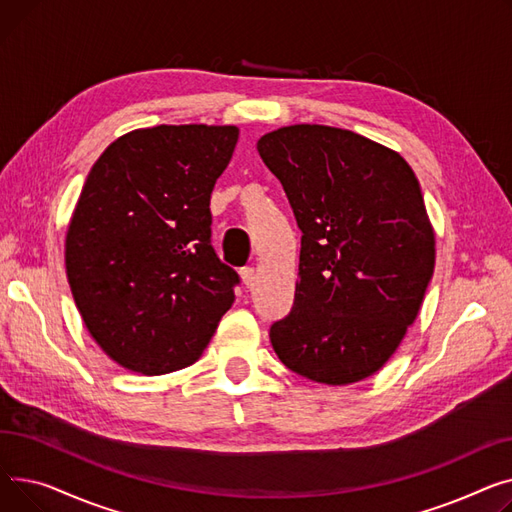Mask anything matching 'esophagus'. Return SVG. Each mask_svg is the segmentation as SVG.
<instances>
[{
	"label": "esophagus",
	"instance_id": "esophagus-1",
	"mask_svg": "<svg viewBox=\"0 0 512 512\" xmlns=\"http://www.w3.org/2000/svg\"><path fill=\"white\" fill-rule=\"evenodd\" d=\"M239 277H242V281H244L246 287H250V285L254 283V268H250V266L242 268V270H239Z\"/></svg>",
	"mask_w": 512,
	"mask_h": 512
}]
</instances>
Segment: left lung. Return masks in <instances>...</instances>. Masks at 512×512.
Listing matches in <instances>:
<instances>
[{
	"instance_id": "obj_1",
	"label": "left lung",
	"mask_w": 512,
	"mask_h": 512,
	"mask_svg": "<svg viewBox=\"0 0 512 512\" xmlns=\"http://www.w3.org/2000/svg\"><path fill=\"white\" fill-rule=\"evenodd\" d=\"M256 148L302 229L295 302L270 343L314 382L364 380L397 351L434 275L417 177L397 150L343 128L285 126Z\"/></svg>"
}]
</instances>
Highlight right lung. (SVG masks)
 Masks as SVG:
<instances>
[{
    "label": "right lung",
    "mask_w": 512,
    "mask_h": 512,
    "mask_svg": "<svg viewBox=\"0 0 512 512\" xmlns=\"http://www.w3.org/2000/svg\"><path fill=\"white\" fill-rule=\"evenodd\" d=\"M237 126H155L113 140L66 233V273L97 345L126 370L192 366L239 283L210 246V192Z\"/></svg>",
    "instance_id": "add662e5"
}]
</instances>
